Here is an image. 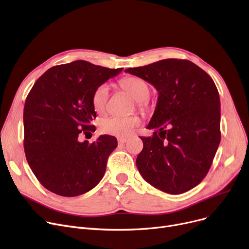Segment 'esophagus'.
Returning <instances> with one entry per match:
<instances>
[{
	"mask_svg": "<svg viewBox=\"0 0 249 249\" xmlns=\"http://www.w3.org/2000/svg\"><path fill=\"white\" fill-rule=\"evenodd\" d=\"M117 142H118V144H124L127 142V139L126 138H118Z\"/></svg>",
	"mask_w": 249,
	"mask_h": 249,
	"instance_id": "1",
	"label": "esophagus"
}]
</instances>
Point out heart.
I'll use <instances>...</instances> for the list:
<instances>
[{
    "label": "heart",
    "instance_id": "b5f03b06",
    "mask_svg": "<svg viewBox=\"0 0 249 249\" xmlns=\"http://www.w3.org/2000/svg\"><path fill=\"white\" fill-rule=\"evenodd\" d=\"M122 86L132 94L137 100L140 108L147 107V98L150 95V87L147 83L138 77H126L122 80ZM109 98V85L108 83H102L94 90L92 95L93 107L98 113H103L107 108ZM142 122V118L138 114L128 116L111 115L104 117L99 123V129L102 134L112 136H128L131 135L135 127Z\"/></svg>",
    "mask_w": 249,
    "mask_h": 249
}]
</instances>
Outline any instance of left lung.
<instances>
[{"label":"left lung","instance_id":"8db88e82","mask_svg":"<svg viewBox=\"0 0 249 249\" xmlns=\"http://www.w3.org/2000/svg\"><path fill=\"white\" fill-rule=\"evenodd\" d=\"M131 73L159 92L155 112L141 138L144 148L137 167L153 186L179 195L196 186L208 174L221 141L220 97L213 79L187 60L167 58Z\"/></svg>","mask_w":249,"mask_h":249}]
</instances>
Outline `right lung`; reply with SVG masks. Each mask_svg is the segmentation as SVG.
<instances>
[{
	"label": "right lung",
	"mask_w": 249,
	"mask_h": 249,
	"mask_svg": "<svg viewBox=\"0 0 249 249\" xmlns=\"http://www.w3.org/2000/svg\"><path fill=\"white\" fill-rule=\"evenodd\" d=\"M121 72L76 61L49 69L34 83L23 112L24 151L32 172L50 192L77 196L101 180L117 141L101 135L91 144L81 143L79 136L95 132L94 90Z\"/></svg>",
	"instance_id": "obj_1"
}]
</instances>
